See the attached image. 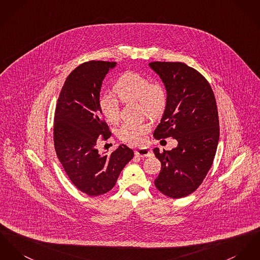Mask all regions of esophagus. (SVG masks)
I'll use <instances>...</instances> for the list:
<instances>
[{"mask_svg":"<svg viewBox=\"0 0 260 260\" xmlns=\"http://www.w3.org/2000/svg\"><path fill=\"white\" fill-rule=\"evenodd\" d=\"M136 155L141 157V158H144V157H149L152 155V151L149 150L148 148H139L136 150Z\"/></svg>","mask_w":260,"mask_h":260,"instance_id":"1","label":"esophagus"}]
</instances>
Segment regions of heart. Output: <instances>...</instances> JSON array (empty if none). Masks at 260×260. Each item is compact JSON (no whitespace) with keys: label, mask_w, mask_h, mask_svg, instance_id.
<instances>
[{"label":"heart","mask_w":260,"mask_h":260,"mask_svg":"<svg viewBox=\"0 0 260 260\" xmlns=\"http://www.w3.org/2000/svg\"><path fill=\"white\" fill-rule=\"evenodd\" d=\"M114 92L122 103L138 102L140 112L152 117L163 113L167 103V95L163 86L150 83L145 76L136 72H125L113 86ZM99 108L103 117L111 123L120 120V102L110 94H103L99 98ZM150 123L143 120L140 122H126L118 131V137L123 142L132 145H141L146 141V134Z\"/></svg>","instance_id":"1"}]
</instances>
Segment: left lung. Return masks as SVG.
<instances>
[{"label": "left lung", "mask_w": 260, "mask_h": 260, "mask_svg": "<svg viewBox=\"0 0 260 260\" xmlns=\"http://www.w3.org/2000/svg\"><path fill=\"white\" fill-rule=\"evenodd\" d=\"M149 66L159 75L167 93L153 137L178 141L172 150L153 149L161 162L154 184L162 194L183 198L198 189L216 155L220 137L216 98L206 78L185 63L155 61Z\"/></svg>", "instance_id": "obj_1"}]
</instances>
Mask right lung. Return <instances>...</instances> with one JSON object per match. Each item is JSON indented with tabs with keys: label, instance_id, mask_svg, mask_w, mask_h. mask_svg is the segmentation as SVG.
I'll return each instance as SVG.
<instances>
[{
	"label": "right lung",
	"instance_id": "obj_1",
	"mask_svg": "<svg viewBox=\"0 0 260 260\" xmlns=\"http://www.w3.org/2000/svg\"><path fill=\"white\" fill-rule=\"evenodd\" d=\"M117 65L109 61H88L67 77L57 101L53 125L56 155L71 182L89 196L103 195L116 185L134 151L124 144L111 154H100L96 145L111 132L99 108L101 86Z\"/></svg>",
	"mask_w": 260,
	"mask_h": 260
}]
</instances>
